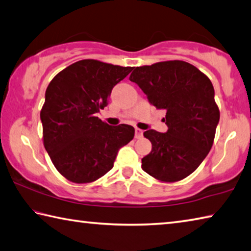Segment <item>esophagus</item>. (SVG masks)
I'll use <instances>...</instances> for the list:
<instances>
[{
    "instance_id": "esophagus-1",
    "label": "esophagus",
    "mask_w": 251,
    "mask_h": 251,
    "mask_svg": "<svg viewBox=\"0 0 251 251\" xmlns=\"http://www.w3.org/2000/svg\"><path fill=\"white\" fill-rule=\"evenodd\" d=\"M143 135H144V131L143 130L139 129V128H136L135 129V138L139 139V138L143 137Z\"/></svg>"
}]
</instances>
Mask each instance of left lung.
Instances as JSON below:
<instances>
[{"label":"left lung","instance_id":"1","mask_svg":"<svg viewBox=\"0 0 251 251\" xmlns=\"http://www.w3.org/2000/svg\"><path fill=\"white\" fill-rule=\"evenodd\" d=\"M129 80L143 90L151 105L167 111L166 133H144L152 150L141 159V168L160 181L184 179L207 156L220 122L211 80L181 60L137 67Z\"/></svg>","mask_w":251,"mask_h":251}]
</instances>
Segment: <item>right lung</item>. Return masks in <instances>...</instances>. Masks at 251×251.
I'll return each mask as SVG.
<instances>
[{
	"label": "right lung",
	"instance_id": "1",
	"mask_svg": "<svg viewBox=\"0 0 251 251\" xmlns=\"http://www.w3.org/2000/svg\"><path fill=\"white\" fill-rule=\"evenodd\" d=\"M131 67L85 59L54 76L40 112L44 146L56 169L75 183H89L110 171L123 146L134 138L133 126H111L97 114L114 86Z\"/></svg>",
	"mask_w": 251,
	"mask_h": 251
}]
</instances>
